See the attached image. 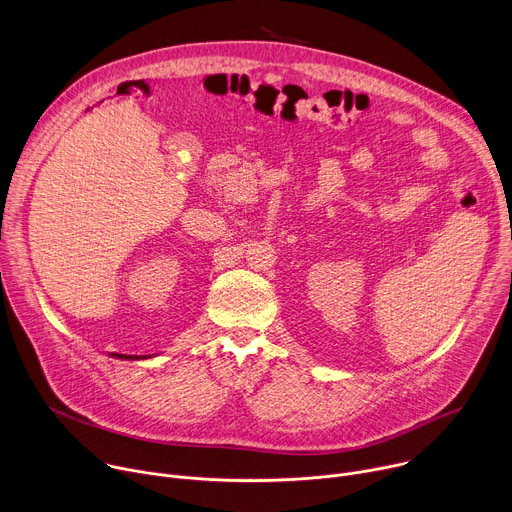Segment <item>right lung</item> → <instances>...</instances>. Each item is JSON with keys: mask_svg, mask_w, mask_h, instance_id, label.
Segmentation results:
<instances>
[{"mask_svg": "<svg viewBox=\"0 0 512 512\" xmlns=\"http://www.w3.org/2000/svg\"><path fill=\"white\" fill-rule=\"evenodd\" d=\"M111 356H115V358H127V360H129V358H131V360H133V358H135V360H137V358H141V356H133V354L129 356V354H117V352H113ZM152 356H154V354H152ZM143 358H150V356H143Z\"/></svg>", "mask_w": 512, "mask_h": 512, "instance_id": "obj_1", "label": "right lung"}]
</instances>
